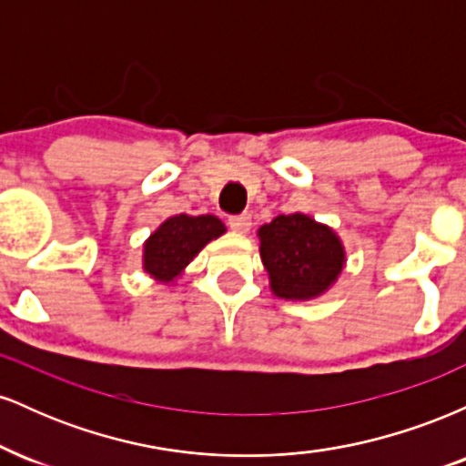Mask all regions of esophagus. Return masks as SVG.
I'll return each instance as SVG.
<instances>
[{
	"mask_svg": "<svg viewBox=\"0 0 466 466\" xmlns=\"http://www.w3.org/2000/svg\"><path fill=\"white\" fill-rule=\"evenodd\" d=\"M228 226L234 229V232H249L251 228V217L248 212H243V215H234L228 218Z\"/></svg>",
	"mask_w": 466,
	"mask_h": 466,
	"instance_id": "1",
	"label": "esophagus"
}]
</instances>
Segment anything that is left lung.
Wrapping results in <instances>:
<instances>
[{
	"label": "left lung",
	"instance_id": "8db88e82",
	"mask_svg": "<svg viewBox=\"0 0 466 466\" xmlns=\"http://www.w3.org/2000/svg\"><path fill=\"white\" fill-rule=\"evenodd\" d=\"M260 258L271 289L285 300L326 291L344 267V248L333 229L304 215H280L258 229Z\"/></svg>",
	"mask_w": 466,
	"mask_h": 466
}]
</instances>
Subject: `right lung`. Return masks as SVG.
<instances>
[{
  "label": "right lung",
  "mask_w": 466,
  "mask_h": 466,
  "mask_svg": "<svg viewBox=\"0 0 466 466\" xmlns=\"http://www.w3.org/2000/svg\"><path fill=\"white\" fill-rule=\"evenodd\" d=\"M226 232L217 217H170L144 245V269L159 280H173L206 243Z\"/></svg>",
  "instance_id": "obj_1"
}]
</instances>
